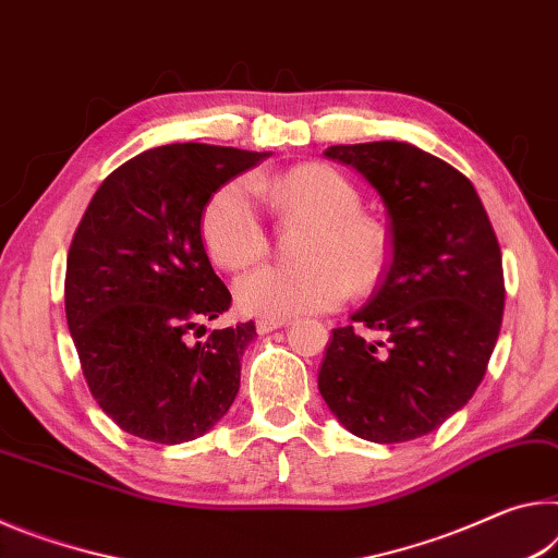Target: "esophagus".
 <instances>
[{"label": "esophagus", "mask_w": 558, "mask_h": 558, "mask_svg": "<svg viewBox=\"0 0 558 558\" xmlns=\"http://www.w3.org/2000/svg\"><path fill=\"white\" fill-rule=\"evenodd\" d=\"M287 324H289L287 318H259V322H257V331H259V333H271V331H277V328L287 326Z\"/></svg>", "instance_id": "esophagus-1"}]
</instances>
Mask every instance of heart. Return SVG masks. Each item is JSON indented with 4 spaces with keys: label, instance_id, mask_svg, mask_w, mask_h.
<instances>
[{
    "label": "heart",
    "instance_id": "b5f03b06",
    "mask_svg": "<svg viewBox=\"0 0 558 558\" xmlns=\"http://www.w3.org/2000/svg\"><path fill=\"white\" fill-rule=\"evenodd\" d=\"M254 190L281 217L314 222L301 267L267 264L236 279L234 301L244 314L291 318L341 306L353 284L368 289L388 259V236L376 219L365 217L359 190L339 170L308 162L271 182L242 178L225 182L207 199L199 230L209 257L227 271L250 267L267 252V227Z\"/></svg>",
    "mask_w": 558,
    "mask_h": 558
}]
</instances>
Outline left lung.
Instances as JSON below:
<instances>
[{"instance_id": "8db88e82", "label": "left lung", "mask_w": 558, "mask_h": 558, "mask_svg": "<svg viewBox=\"0 0 558 558\" xmlns=\"http://www.w3.org/2000/svg\"><path fill=\"white\" fill-rule=\"evenodd\" d=\"M388 213L390 267L373 299L333 328L318 390L371 442H408L458 413L485 378L505 314L501 252L472 182L410 143L331 145ZM381 333L365 340L354 326Z\"/></svg>"}]
</instances>
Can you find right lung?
I'll return each mask as SVG.
<instances>
[{
  "label": "right lung",
  "mask_w": 558,
  "mask_h": 558,
  "mask_svg": "<svg viewBox=\"0 0 558 558\" xmlns=\"http://www.w3.org/2000/svg\"><path fill=\"white\" fill-rule=\"evenodd\" d=\"M269 153L205 143L150 148L113 170L90 199L66 259V322L104 413L141 440L205 435L240 392L254 322L190 343L230 308L199 219L217 187Z\"/></svg>",
  "instance_id": "1"
}]
</instances>
